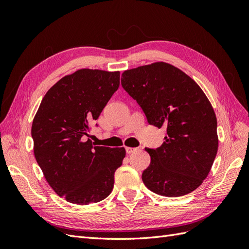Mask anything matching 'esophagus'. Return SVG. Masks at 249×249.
Returning <instances> with one entry per match:
<instances>
[{
	"label": "esophagus",
	"instance_id": "34e87169",
	"mask_svg": "<svg viewBox=\"0 0 249 249\" xmlns=\"http://www.w3.org/2000/svg\"><path fill=\"white\" fill-rule=\"evenodd\" d=\"M138 148L137 147H125V152H126V154H132V153H134V152H136Z\"/></svg>",
	"mask_w": 249,
	"mask_h": 249
}]
</instances>
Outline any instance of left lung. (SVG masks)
<instances>
[{
    "instance_id": "obj_1",
    "label": "left lung",
    "mask_w": 249,
    "mask_h": 249,
    "mask_svg": "<svg viewBox=\"0 0 249 249\" xmlns=\"http://www.w3.org/2000/svg\"><path fill=\"white\" fill-rule=\"evenodd\" d=\"M122 85L149 124L167 127L160 147L145 148L150 164L143 183L167 197L194 191L208 177L218 149L217 119L206 94L184 71L165 62L124 71Z\"/></svg>"
}]
</instances>
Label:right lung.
Listing matches in <instances>:
<instances>
[{
  "label": "right lung",
  "mask_w": 249,
  "mask_h": 249,
  "mask_svg": "<svg viewBox=\"0 0 249 249\" xmlns=\"http://www.w3.org/2000/svg\"><path fill=\"white\" fill-rule=\"evenodd\" d=\"M118 87L119 71H77L50 88L34 117L35 159L53 190L74 205L106 198L125 157L124 147L85 140Z\"/></svg>",
  "instance_id": "1"
}]
</instances>
